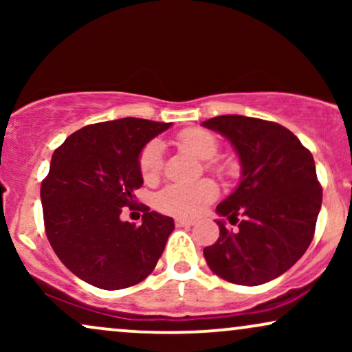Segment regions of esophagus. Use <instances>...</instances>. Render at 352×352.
Returning <instances> with one entry per match:
<instances>
[{
  "label": "esophagus",
  "instance_id": "esophagus-1",
  "mask_svg": "<svg viewBox=\"0 0 352 352\" xmlns=\"http://www.w3.org/2000/svg\"><path fill=\"white\" fill-rule=\"evenodd\" d=\"M175 225H177V227H192L193 221L187 220V218H177Z\"/></svg>",
  "mask_w": 352,
  "mask_h": 352
}]
</instances>
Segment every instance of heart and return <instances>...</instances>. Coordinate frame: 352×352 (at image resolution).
<instances>
[{"instance_id":"1","label":"heart","mask_w":352,"mask_h":352,"mask_svg":"<svg viewBox=\"0 0 352 352\" xmlns=\"http://www.w3.org/2000/svg\"><path fill=\"white\" fill-rule=\"evenodd\" d=\"M179 145L190 155L200 160H212L218 152V142L204 129H188L179 135ZM162 168V147L152 140L142 148L139 155V170L144 182L151 184L159 177ZM208 168L221 170L217 164L208 162ZM218 195V187L213 180L201 179L193 184H172L160 190L155 205L160 212L177 217H195Z\"/></svg>"}]
</instances>
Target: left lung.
Listing matches in <instances>:
<instances>
[{"mask_svg": "<svg viewBox=\"0 0 352 352\" xmlns=\"http://www.w3.org/2000/svg\"><path fill=\"white\" fill-rule=\"evenodd\" d=\"M230 140L241 165L240 184L217 205L220 238L204 250L217 276L245 286L288 272L313 240L322 188L311 152L292 131L245 116L201 122ZM239 228L224 227L223 217Z\"/></svg>", "mask_w": 352, "mask_h": 352, "instance_id": "left-lung-1", "label": "left lung"}]
</instances>
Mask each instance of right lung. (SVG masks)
<instances>
[{
  "label": "right lung",
  "instance_id": "add662e5",
  "mask_svg": "<svg viewBox=\"0 0 352 352\" xmlns=\"http://www.w3.org/2000/svg\"><path fill=\"white\" fill-rule=\"evenodd\" d=\"M172 122L124 119L86 125L52 153L41 185L47 240L76 276L100 289H122L148 276L175 225L140 205L142 225L120 220L142 187L139 155Z\"/></svg>",
  "mask_w": 352,
  "mask_h": 352
}]
</instances>
